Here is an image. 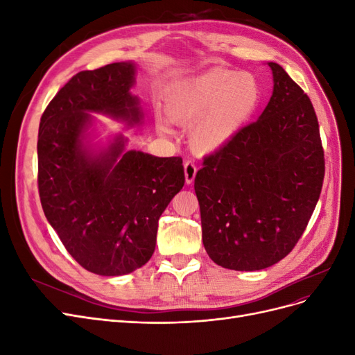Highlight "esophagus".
Returning a JSON list of instances; mask_svg holds the SVG:
<instances>
[{
  "mask_svg": "<svg viewBox=\"0 0 355 355\" xmlns=\"http://www.w3.org/2000/svg\"><path fill=\"white\" fill-rule=\"evenodd\" d=\"M184 170H185V180H187V184L191 185L192 182H194L196 175H197V166H196L194 163H192V161H185Z\"/></svg>",
  "mask_w": 355,
  "mask_h": 355,
  "instance_id": "34e87169",
  "label": "esophagus"
}]
</instances>
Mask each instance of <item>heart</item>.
<instances>
[{
    "label": "heart",
    "mask_w": 355,
    "mask_h": 355,
    "mask_svg": "<svg viewBox=\"0 0 355 355\" xmlns=\"http://www.w3.org/2000/svg\"><path fill=\"white\" fill-rule=\"evenodd\" d=\"M261 99V85L253 73L216 69L171 85L164 98V114L176 125H191V148L206 155L228 146L244 130ZM168 122L163 116L155 118L159 135H171Z\"/></svg>",
    "instance_id": "obj_1"
}]
</instances>
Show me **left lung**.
<instances>
[{
    "label": "left lung",
    "instance_id": "8db88e82",
    "mask_svg": "<svg viewBox=\"0 0 355 355\" xmlns=\"http://www.w3.org/2000/svg\"><path fill=\"white\" fill-rule=\"evenodd\" d=\"M272 94L257 121L196 176L202 244L210 259L235 271H259L286 257L313 214L324 179L314 106L274 62Z\"/></svg>",
    "mask_w": 355,
    "mask_h": 355
}]
</instances>
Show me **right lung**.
Masks as SVG:
<instances>
[{"mask_svg":"<svg viewBox=\"0 0 355 355\" xmlns=\"http://www.w3.org/2000/svg\"><path fill=\"white\" fill-rule=\"evenodd\" d=\"M135 81V62L78 72L40 123L42 210L69 254L98 275L130 274L151 259L158 219L185 184L180 157L127 151L123 133L99 139L92 114L127 127L144 123Z\"/></svg>","mask_w":355,"mask_h":355,"instance_id":"obj_1","label":"right lung"}]
</instances>
